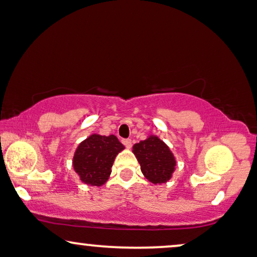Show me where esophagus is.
<instances>
[{
	"label": "esophagus",
	"mask_w": 257,
	"mask_h": 257,
	"mask_svg": "<svg viewBox=\"0 0 257 257\" xmlns=\"http://www.w3.org/2000/svg\"><path fill=\"white\" fill-rule=\"evenodd\" d=\"M122 144H124L127 149H131L132 141H131V139H122Z\"/></svg>",
	"instance_id": "1"
}]
</instances>
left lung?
Instances as JSON below:
<instances>
[{"label":"left lung","mask_w":257,"mask_h":257,"mask_svg":"<svg viewBox=\"0 0 257 257\" xmlns=\"http://www.w3.org/2000/svg\"><path fill=\"white\" fill-rule=\"evenodd\" d=\"M133 153L141 164L143 175L153 184H162L171 178L176 159L169 146L158 137L150 136L137 143L133 145Z\"/></svg>","instance_id":"left-lung-1"}]
</instances>
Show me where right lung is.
Masks as SVG:
<instances>
[{
  "mask_svg": "<svg viewBox=\"0 0 257 257\" xmlns=\"http://www.w3.org/2000/svg\"><path fill=\"white\" fill-rule=\"evenodd\" d=\"M124 149L115 136L92 135L79 144L73 168L85 184L100 186L108 179L115 156Z\"/></svg>",
  "mask_w": 257,
  "mask_h": 257,
  "instance_id": "right-lung-1",
  "label": "right lung"
}]
</instances>
